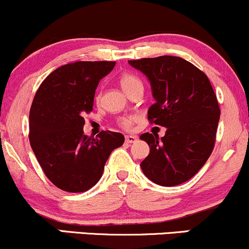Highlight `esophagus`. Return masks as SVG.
<instances>
[{
  "instance_id": "obj_1",
  "label": "esophagus",
  "mask_w": 249,
  "mask_h": 249,
  "mask_svg": "<svg viewBox=\"0 0 249 249\" xmlns=\"http://www.w3.org/2000/svg\"><path fill=\"white\" fill-rule=\"evenodd\" d=\"M137 141H138V138H137L136 136H126L125 137V142H136Z\"/></svg>"
}]
</instances>
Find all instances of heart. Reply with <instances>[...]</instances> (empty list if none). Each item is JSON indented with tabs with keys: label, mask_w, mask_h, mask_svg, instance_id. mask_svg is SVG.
<instances>
[{
	"label": "heart",
	"mask_w": 249,
	"mask_h": 249,
	"mask_svg": "<svg viewBox=\"0 0 249 249\" xmlns=\"http://www.w3.org/2000/svg\"><path fill=\"white\" fill-rule=\"evenodd\" d=\"M119 84H121L122 89L127 93V95L131 92V91H133L134 89L142 88L141 79H139L136 75H133V73H130V72L123 73V75L119 77ZM133 122H134L133 116L119 117L118 121H117L119 126L123 128H131L132 127Z\"/></svg>",
	"instance_id": "b5f03b06"
}]
</instances>
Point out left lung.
Wrapping results in <instances>:
<instances>
[{
	"mask_svg": "<svg viewBox=\"0 0 249 249\" xmlns=\"http://www.w3.org/2000/svg\"><path fill=\"white\" fill-rule=\"evenodd\" d=\"M146 75L156 103L147 111L151 124L166 133H142L150 154L141 162L142 172L160 186L190 180L205 165L215 144L220 107L208 77L192 63L176 56L131 59Z\"/></svg>",
	"mask_w": 249,
	"mask_h": 249,
	"instance_id": "8db88e82",
	"label": "left lung"
}]
</instances>
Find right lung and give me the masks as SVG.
<instances>
[{"label": "right lung", "instance_id": "add662e5", "mask_svg": "<svg viewBox=\"0 0 249 249\" xmlns=\"http://www.w3.org/2000/svg\"><path fill=\"white\" fill-rule=\"evenodd\" d=\"M116 62H75L50 73L37 90L29 115V141L43 172L56 187L85 192L101 179L111 152L124 142L119 132H83L97 85Z\"/></svg>", "mask_w": 249, "mask_h": 249}]
</instances>
